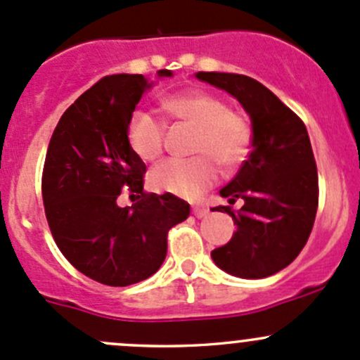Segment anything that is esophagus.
Returning a JSON list of instances; mask_svg holds the SVG:
<instances>
[{
    "mask_svg": "<svg viewBox=\"0 0 360 360\" xmlns=\"http://www.w3.org/2000/svg\"><path fill=\"white\" fill-rule=\"evenodd\" d=\"M193 214L197 217H205L209 216V207H203V205H197L193 207Z\"/></svg>",
    "mask_w": 360,
    "mask_h": 360,
    "instance_id": "esophagus-1",
    "label": "esophagus"
}]
</instances>
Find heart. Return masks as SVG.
Here are the masks:
<instances>
[{
	"label": "heart",
	"instance_id": "1",
	"mask_svg": "<svg viewBox=\"0 0 360 360\" xmlns=\"http://www.w3.org/2000/svg\"><path fill=\"white\" fill-rule=\"evenodd\" d=\"M170 118L197 129L193 151L188 160H165L150 174L153 190L184 198L200 197L217 179V167L233 170L245 162L252 146V127L244 112L228 110L223 97L205 90H190L163 99ZM127 141L144 162L163 153L165 127L148 111H134L127 122ZM214 161L212 162V160Z\"/></svg>",
	"mask_w": 360,
	"mask_h": 360
}]
</instances>
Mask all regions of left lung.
Returning <instances> with one entry per match:
<instances>
[{
  "instance_id": "1",
  "label": "left lung",
  "mask_w": 360,
  "mask_h": 360,
  "mask_svg": "<svg viewBox=\"0 0 360 360\" xmlns=\"http://www.w3.org/2000/svg\"><path fill=\"white\" fill-rule=\"evenodd\" d=\"M197 78L226 90L249 112L252 150L237 176L219 191L237 231L210 252L214 263L240 278H264L291 264L307 244L319 207V177L303 120L271 90L235 72H197Z\"/></svg>"
}]
</instances>
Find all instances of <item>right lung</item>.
Instances as JSON below:
<instances>
[{"instance_id":"right-lung-1","label":"right lung","mask_w":360,"mask_h":360,"mask_svg":"<svg viewBox=\"0 0 360 360\" xmlns=\"http://www.w3.org/2000/svg\"><path fill=\"white\" fill-rule=\"evenodd\" d=\"M146 89L143 75L99 79L60 116L43 165V205L57 248L76 270L111 288L151 277L167 256L169 230L190 216V203L176 195L144 191L146 165L127 141V122ZM123 191L140 200L120 207Z\"/></svg>"}]
</instances>
